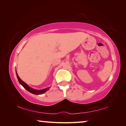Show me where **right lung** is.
<instances>
[{
	"mask_svg": "<svg viewBox=\"0 0 126 126\" xmlns=\"http://www.w3.org/2000/svg\"><path fill=\"white\" fill-rule=\"evenodd\" d=\"M16 77L17 78H18L19 82L20 83V84L22 85V86L24 87V88L27 90L28 91H29V92H31V93L34 94H37V95H39V94H42L44 93H46L47 91H48L50 87H48V88H46L45 89H40V90H38V89H35L34 88H31V87H29L27 83H25L21 79L19 78V77L18 76V73H17L16 71Z\"/></svg>",
	"mask_w": 126,
	"mask_h": 126,
	"instance_id": "obj_1",
	"label": "right lung"
}]
</instances>
